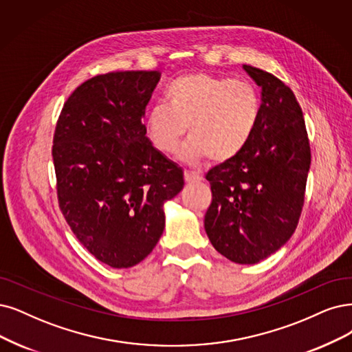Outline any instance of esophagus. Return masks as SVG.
<instances>
[{
  "label": "esophagus",
  "mask_w": 352,
  "mask_h": 352,
  "mask_svg": "<svg viewBox=\"0 0 352 352\" xmlns=\"http://www.w3.org/2000/svg\"><path fill=\"white\" fill-rule=\"evenodd\" d=\"M184 177L187 183H197L203 179V174L200 171H194V169H186Z\"/></svg>",
  "instance_id": "esophagus-1"
}]
</instances>
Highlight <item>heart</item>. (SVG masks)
Returning a JSON list of instances; mask_svg holds the SVG:
<instances>
[{"label":"heart","instance_id":"obj_1","mask_svg":"<svg viewBox=\"0 0 352 352\" xmlns=\"http://www.w3.org/2000/svg\"><path fill=\"white\" fill-rule=\"evenodd\" d=\"M261 117L256 88L242 80L209 74L179 76L165 89V102L146 113L145 127L152 145L175 152L188 127L184 160L230 161L246 148Z\"/></svg>","mask_w":352,"mask_h":352}]
</instances>
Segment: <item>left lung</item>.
<instances>
[{"label": "left lung", "mask_w": 352, "mask_h": 352, "mask_svg": "<svg viewBox=\"0 0 352 352\" xmlns=\"http://www.w3.org/2000/svg\"><path fill=\"white\" fill-rule=\"evenodd\" d=\"M261 87V117L246 148L206 174L212 203L204 229L217 252L236 264H256L278 251L300 219L310 145L300 104L277 76L250 65Z\"/></svg>", "instance_id": "left-lung-1"}]
</instances>
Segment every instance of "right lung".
Instances as JSON below:
<instances>
[{"instance_id": "obj_1", "label": "right lung", "mask_w": 352, "mask_h": 352, "mask_svg": "<svg viewBox=\"0 0 352 352\" xmlns=\"http://www.w3.org/2000/svg\"><path fill=\"white\" fill-rule=\"evenodd\" d=\"M160 71L89 78L65 101L54 146L59 209L91 255L113 268L145 259L164 228V203L184 187L183 169L146 138L142 117Z\"/></svg>"}]
</instances>
